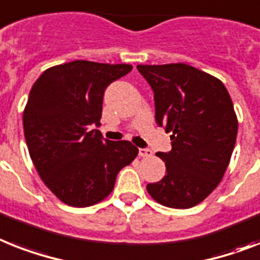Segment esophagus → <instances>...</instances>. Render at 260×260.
<instances>
[{
  "mask_svg": "<svg viewBox=\"0 0 260 260\" xmlns=\"http://www.w3.org/2000/svg\"><path fill=\"white\" fill-rule=\"evenodd\" d=\"M139 155L141 156H151L153 155V151L150 149H139Z\"/></svg>",
  "mask_w": 260,
  "mask_h": 260,
  "instance_id": "esophagus-1",
  "label": "esophagus"
}]
</instances>
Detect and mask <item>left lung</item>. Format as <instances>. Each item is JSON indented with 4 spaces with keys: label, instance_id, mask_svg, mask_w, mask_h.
Masks as SVG:
<instances>
[{
    "label": "left lung",
    "instance_id": "8db88e82",
    "mask_svg": "<svg viewBox=\"0 0 260 260\" xmlns=\"http://www.w3.org/2000/svg\"><path fill=\"white\" fill-rule=\"evenodd\" d=\"M154 93L155 122L171 133V150L156 155L166 175L146 186L160 205L190 209L222 181L235 141L233 101L219 79L186 63L138 65Z\"/></svg>",
    "mask_w": 260,
    "mask_h": 260
}]
</instances>
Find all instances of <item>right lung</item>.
<instances>
[{"mask_svg": "<svg viewBox=\"0 0 260 260\" xmlns=\"http://www.w3.org/2000/svg\"><path fill=\"white\" fill-rule=\"evenodd\" d=\"M132 65L73 61L45 70L30 90L23 133L41 179L59 201L87 207L113 191L118 173L138 155L128 141L104 139L105 90Z\"/></svg>", "mask_w": 260, "mask_h": 260, "instance_id": "obj_1", "label": "right lung"}]
</instances>
